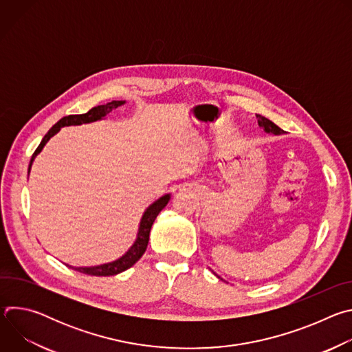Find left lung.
Listing matches in <instances>:
<instances>
[{
  "mask_svg": "<svg viewBox=\"0 0 352 352\" xmlns=\"http://www.w3.org/2000/svg\"><path fill=\"white\" fill-rule=\"evenodd\" d=\"M258 117V124L259 126L267 132V133H273V135H281L284 133V131L281 128H278L274 122H272L270 120H267L266 117H262V116H256Z\"/></svg>",
  "mask_w": 352,
  "mask_h": 352,
  "instance_id": "obj_1",
  "label": "left lung"
}]
</instances>
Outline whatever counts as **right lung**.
I'll return each instance as SVG.
<instances>
[{
  "mask_svg": "<svg viewBox=\"0 0 352 352\" xmlns=\"http://www.w3.org/2000/svg\"><path fill=\"white\" fill-rule=\"evenodd\" d=\"M122 104H125V100H114V102H111V103L93 107L91 110H89L85 114L68 116V117L61 118L52 129H50L45 133L43 140L40 142L38 147L36 148V152L33 153V156L30 159V163H29V173H30L32 164L34 162V157L41 152L43 147L45 146V143L50 140V138H53L63 126L82 125V124H89V122L103 120L109 113H111L113 110H116L117 107H120ZM170 197H171L170 193L162 196L160 199L156 200L155 204H152L144 210V213H143V216L140 219V224H139L136 239H135L133 245L126 250V252L121 258H118V259H116L113 262H109V263H103V265H98V266H90V267H74V266H69V265H67V266H69L71 269H74V270H76L79 273L89 274V276H116V274L122 273L126 269L132 267L142 258V255L144 254V250H146L147 243H148L150 228H152V226H153L156 217L159 216V213L167 206Z\"/></svg>",
  "mask_w": 352,
  "mask_h": 352,
  "instance_id": "right-lung-1",
  "label": "right lung"
}]
</instances>
